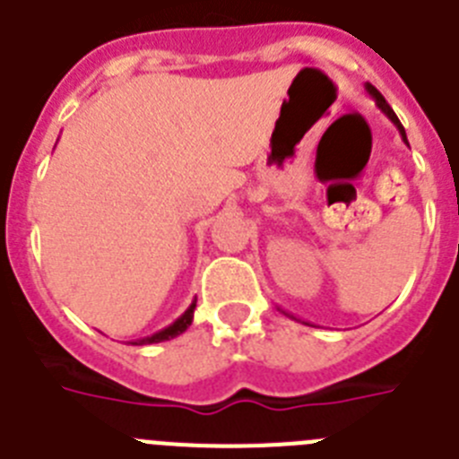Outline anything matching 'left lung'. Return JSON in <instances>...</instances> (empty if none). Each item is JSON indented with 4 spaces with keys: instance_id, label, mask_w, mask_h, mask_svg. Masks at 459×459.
Returning a JSON list of instances; mask_svg holds the SVG:
<instances>
[{
    "instance_id": "8db88e82",
    "label": "left lung",
    "mask_w": 459,
    "mask_h": 459,
    "mask_svg": "<svg viewBox=\"0 0 459 459\" xmlns=\"http://www.w3.org/2000/svg\"><path fill=\"white\" fill-rule=\"evenodd\" d=\"M363 89H366V93H368V96L373 98V100H375V105H377V109L382 111L384 117H386V118H389L391 123H394V127H395V130H398V134H400V139H403V142H404V146H410V142H407V134H404V127L400 126L398 117H395V114H394V109H391V107L386 105V100H384V96H382V93H379V91L375 89L373 84H368V82H366V84H363ZM276 308H279V311L283 313V316L292 317V320H299V317H297V316H292V313H288V311H283V308H281V307H276ZM299 322H301V325H311V322H307V320H299ZM311 327H313V325H311Z\"/></svg>"
}]
</instances>
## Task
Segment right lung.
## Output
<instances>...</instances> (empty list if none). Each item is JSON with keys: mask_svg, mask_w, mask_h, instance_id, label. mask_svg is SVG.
Returning a JSON list of instances; mask_svg holds the SVG:
<instances>
[{"mask_svg": "<svg viewBox=\"0 0 459 459\" xmlns=\"http://www.w3.org/2000/svg\"><path fill=\"white\" fill-rule=\"evenodd\" d=\"M194 308H196V297L192 299V304L187 307V311L183 313V316L178 317L176 322H171L169 327H164L162 332H155L152 336H146V338H139V341H134V345H152V342H162V341H171V338L180 336L183 332H187V327L192 325L194 320Z\"/></svg>", "mask_w": 459, "mask_h": 459, "instance_id": "obj_1", "label": "right lung"}]
</instances>
